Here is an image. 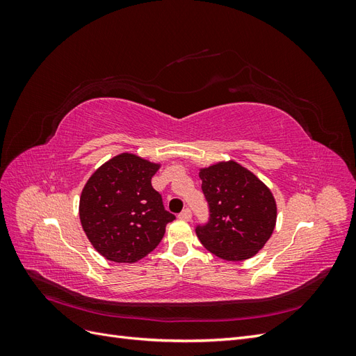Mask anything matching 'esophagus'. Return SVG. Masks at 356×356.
<instances>
[{
    "mask_svg": "<svg viewBox=\"0 0 356 356\" xmlns=\"http://www.w3.org/2000/svg\"><path fill=\"white\" fill-rule=\"evenodd\" d=\"M178 217L181 218V220H184V221H188L190 218H191V209L190 208H186V209H182V212L178 215Z\"/></svg>",
    "mask_w": 356,
    "mask_h": 356,
    "instance_id": "obj_1",
    "label": "esophagus"
}]
</instances>
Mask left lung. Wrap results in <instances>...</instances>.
<instances>
[{
    "mask_svg": "<svg viewBox=\"0 0 356 356\" xmlns=\"http://www.w3.org/2000/svg\"><path fill=\"white\" fill-rule=\"evenodd\" d=\"M208 221L196 234L208 251L222 260L242 261L261 250L276 224V203L263 182L229 161L200 170Z\"/></svg>",
    "mask_w": 356,
    "mask_h": 356,
    "instance_id": "left-lung-1",
    "label": "left lung"
}]
</instances>
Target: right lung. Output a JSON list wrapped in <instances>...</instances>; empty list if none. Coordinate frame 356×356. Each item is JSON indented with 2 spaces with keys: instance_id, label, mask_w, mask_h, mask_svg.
Returning a JSON list of instances; mask_svg holds the SVG:
<instances>
[{
  "instance_id": "right-lung-1",
  "label": "right lung",
  "mask_w": 356,
  "mask_h": 356,
  "mask_svg": "<svg viewBox=\"0 0 356 356\" xmlns=\"http://www.w3.org/2000/svg\"><path fill=\"white\" fill-rule=\"evenodd\" d=\"M157 165L134 154L106 161L89 178L80 220L95 250L106 260L135 263L152 252L175 215L152 186Z\"/></svg>"
}]
</instances>
